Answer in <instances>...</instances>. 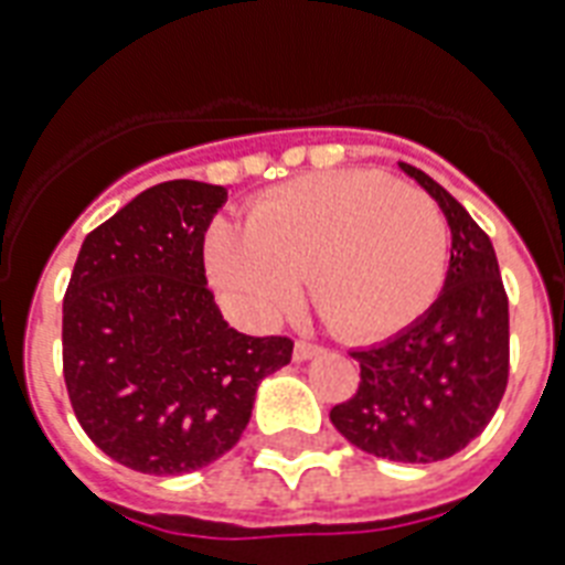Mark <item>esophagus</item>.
I'll list each match as a JSON object with an SVG mask.
<instances>
[{
	"instance_id": "1",
	"label": "esophagus",
	"mask_w": 565,
	"mask_h": 565,
	"mask_svg": "<svg viewBox=\"0 0 565 565\" xmlns=\"http://www.w3.org/2000/svg\"><path fill=\"white\" fill-rule=\"evenodd\" d=\"M322 352V345L310 343V340H296V349H292V354H296V361H310L313 354Z\"/></svg>"
}]
</instances>
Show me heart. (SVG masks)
<instances>
[{"label":"heart","mask_w":565,"mask_h":565,"mask_svg":"<svg viewBox=\"0 0 565 565\" xmlns=\"http://www.w3.org/2000/svg\"><path fill=\"white\" fill-rule=\"evenodd\" d=\"M246 227L216 222L207 264L257 317L290 305L308 275L310 301L337 334L377 340L416 322L446 281V213L386 172L287 181L248 207Z\"/></svg>","instance_id":"heart-1"}]
</instances>
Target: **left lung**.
<instances>
[{
	"label": "left lung",
	"mask_w": 565,
	"mask_h": 565,
	"mask_svg": "<svg viewBox=\"0 0 565 565\" xmlns=\"http://www.w3.org/2000/svg\"><path fill=\"white\" fill-rule=\"evenodd\" d=\"M402 170L446 213V287L402 334L352 352L361 384L331 407V422L370 455L434 463L469 446L499 411L510 375V308L487 231L430 175L411 163Z\"/></svg>",
	"instance_id": "1"
}]
</instances>
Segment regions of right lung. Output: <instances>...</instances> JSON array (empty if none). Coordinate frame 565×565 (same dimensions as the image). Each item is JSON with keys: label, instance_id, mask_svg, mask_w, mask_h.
Returning <instances> with one entry per match:
<instances>
[{"label": "right lung", "instance_id": "right-lung-1", "mask_svg": "<svg viewBox=\"0 0 565 565\" xmlns=\"http://www.w3.org/2000/svg\"><path fill=\"white\" fill-rule=\"evenodd\" d=\"M228 193L163 181L93 228L64 296V381L84 434L143 475H184L243 437L290 337L239 334L204 278V231Z\"/></svg>", "mask_w": 565, "mask_h": 565}]
</instances>
